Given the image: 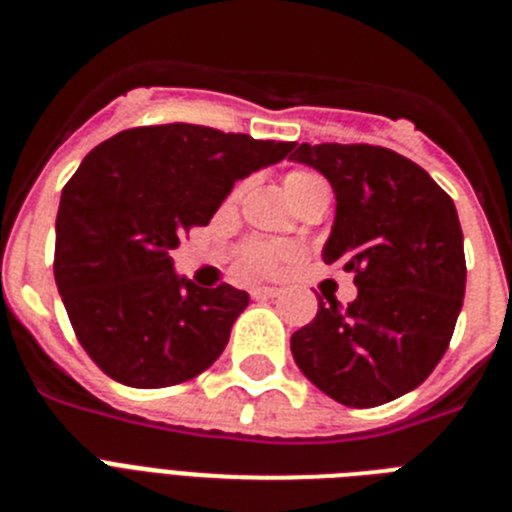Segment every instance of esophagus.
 Returning a JSON list of instances; mask_svg holds the SVG:
<instances>
[{
    "label": "esophagus",
    "mask_w": 512,
    "mask_h": 512,
    "mask_svg": "<svg viewBox=\"0 0 512 512\" xmlns=\"http://www.w3.org/2000/svg\"><path fill=\"white\" fill-rule=\"evenodd\" d=\"M282 295V289L277 287H253L251 297L253 300H274V297Z\"/></svg>",
    "instance_id": "34e87169"
}]
</instances>
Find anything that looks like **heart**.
I'll use <instances>...</instances> for the list:
<instances>
[{
	"instance_id": "b5f03b06",
	"label": "heart",
	"mask_w": 512,
	"mask_h": 512,
	"mask_svg": "<svg viewBox=\"0 0 512 512\" xmlns=\"http://www.w3.org/2000/svg\"><path fill=\"white\" fill-rule=\"evenodd\" d=\"M307 171H295V174L287 176V182H297V179H307ZM297 248L289 246V243H277V241H259L251 243V246L243 251L241 261L248 271H274L279 266L289 264V261L297 259Z\"/></svg>"
}]
</instances>
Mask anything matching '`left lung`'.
<instances>
[{"label":"left lung","mask_w":512,"mask_h":512,"mask_svg":"<svg viewBox=\"0 0 512 512\" xmlns=\"http://www.w3.org/2000/svg\"><path fill=\"white\" fill-rule=\"evenodd\" d=\"M289 158L333 187L323 259L354 271L359 287L348 307L320 302L289 341L292 356L341 405H384L425 382L449 348L467 284L454 200L390 148L302 143Z\"/></svg>","instance_id":"obj_1"}]
</instances>
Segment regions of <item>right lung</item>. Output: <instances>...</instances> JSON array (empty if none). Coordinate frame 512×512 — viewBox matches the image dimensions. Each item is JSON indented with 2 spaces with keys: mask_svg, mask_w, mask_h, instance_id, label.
I'll list each match as a JSON object with an SVG mask.
<instances>
[{
  "mask_svg": "<svg viewBox=\"0 0 512 512\" xmlns=\"http://www.w3.org/2000/svg\"><path fill=\"white\" fill-rule=\"evenodd\" d=\"M292 148L171 122L122 130L81 161L61 192L53 274L76 338L107 377L156 390L215 364L248 292L197 287L176 274L171 251L210 223L238 179Z\"/></svg>",
  "mask_w": 512,
  "mask_h": 512,
  "instance_id": "obj_1",
  "label": "right lung"
}]
</instances>
